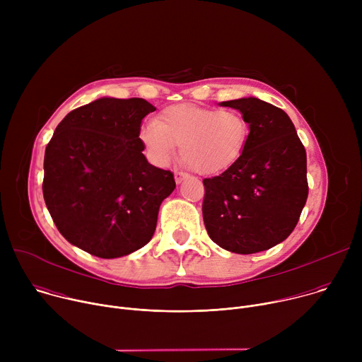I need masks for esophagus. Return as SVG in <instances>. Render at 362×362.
<instances>
[{"label":"esophagus","mask_w":362,"mask_h":362,"mask_svg":"<svg viewBox=\"0 0 362 362\" xmlns=\"http://www.w3.org/2000/svg\"><path fill=\"white\" fill-rule=\"evenodd\" d=\"M185 179H187V175H186V173H183V172H176V173H175V180H176L177 185L182 183Z\"/></svg>","instance_id":"esophagus-1"}]
</instances>
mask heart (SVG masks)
<instances>
[{
  "instance_id": "obj_1",
  "label": "heart",
  "mask_w": 362,
  "mask_h": 362,
  "mask_svg": "<svg viewBox=\"0 0 362 362\" xmlns=\"http://www.w3.org/2000/svg\"><path fill=\"white\" fill-rule=\"evenodd\" d=\"M247 137L249 124L240 112L194 105L170 106L140 132L154 163L168 165L180 146L182 162L203 176L232 168L242 156Z\"/></svg>"
}]
</instances>
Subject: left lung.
Returning <instances> with one entry per match:
<instances>
[{"label": "left lung", "mask_w": 362, "mask_h": 362, "mask_svg": "<svg viewBox=\"0 0 362 362\" xmlns=\"http://www.w3.org/2000/svg\"><path fill=\"white\" fill-rule=\"evenodd\" d=\"M239 110L249 137L239 160L203 179V222L221 247L249 255L285 240L308 197L306 151L289 116L255 97L222 101Z\"/></svg>", "instance_id": "8db88e82"}]
</instances>
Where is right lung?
Wrapping results in <instances>:
<instances>
[{"label":"right lung","mask_w":362,"mask_h":362,"mask_svg":"<svg viewBox=\"0 0 362 362\" xmlns=\"http://www.w3.org/2000/svg\"><path fill=\"white\" fill-rule=\"evenodd\" d=\"M144 98L103 97L70 112L44 154L42 194L59 232L90 255L113 259L143 247L162 202L175 190L170 170L144 158Z\"/></svg>","instance_id":"1"}]
</instances>
